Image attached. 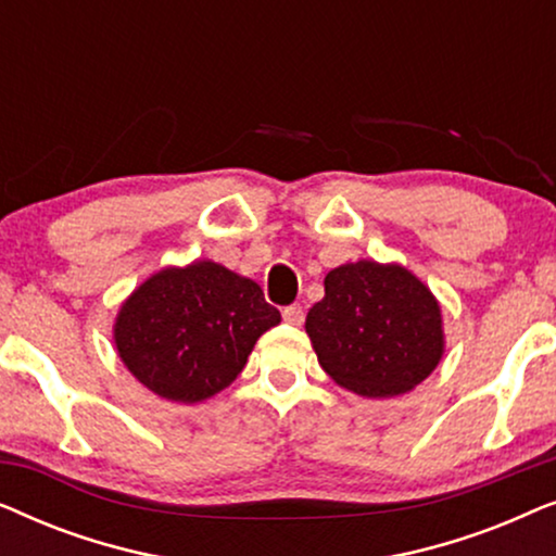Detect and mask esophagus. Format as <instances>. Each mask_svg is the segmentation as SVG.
Segmentation results:
<instances>
[{
    "mask_svg": "<svg viewBox=\"0 0 556 556\" xmlns=\"http://www.w3.org/2000/svg\"><path fill=\"white\" fill-rule=\"evenodd\" d=\"M283 318H286V324L301 326L303 318H306V314H303V308L299 306V303H293V306H286L283 308Z\"/></svg>",
    "mask_w": 556,
    "mask_h": 556,
    "instance_id": "esophagus-1",
    "label": "esophagus"
}]
</instances>
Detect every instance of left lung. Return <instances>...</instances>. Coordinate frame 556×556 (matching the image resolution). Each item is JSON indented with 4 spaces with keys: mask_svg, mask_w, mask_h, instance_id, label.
<instances>
[{
    "mask_svg": "<svg viewBox=\"0 0 556 556\" xmlns=\"http://www.w3.org/2000/svg\"><path fill=\"white\" fill-rule=\"evenodd\" d=\"M324 291L308 311L306 331L333 382L364 397H394L438 367L440 306L402 265H339L324 278Z\"/></svg>",
    "mask_w": 556,
    "mask_h": 556,
    "instance_id": "obj_1",
    "label": "left lung"
}]
</instances>
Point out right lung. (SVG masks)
<instances>
[{
	"label": "right lung",
	"mask_w": 556,
	"mask_h": 556,
	"mask_svg": "<svg viewBox=\"0 0 556 556\" xmlns=\"http://www.w3.org/2000/svg\"><path fill=\"white\" fill-rule=\"evenodd\" d=\"M280 321L255 280L197 261L166 268L131 293L116 318L121 359L172 402H202L245 367L255 341Z\"/></svg>",
	"instance_id": "add662e5"
}]
</instances>
